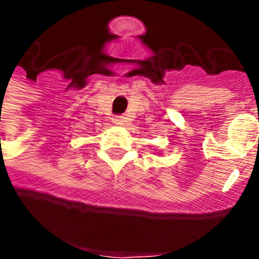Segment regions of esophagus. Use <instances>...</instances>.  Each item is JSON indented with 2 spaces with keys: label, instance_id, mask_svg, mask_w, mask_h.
Segmentation results:
<instances>
[{
  "label": "esophagus",
  "instance_id": "esophagus-1",
  "mask_svg": "<svg viewBox=\"0 0 259 259\" xmlns=\"http://www.w3.org/2000/svg\"><path fill=\"white\" fill-rule=\"evenodd\" d=\"M113 122H115V124H123L124 116H122V115H119V116H115V118H113Z\"/></svg>",
  "mask_w": 259,
  "mask_h": 259
}]
</instances>
